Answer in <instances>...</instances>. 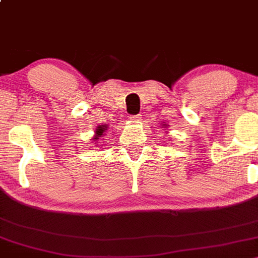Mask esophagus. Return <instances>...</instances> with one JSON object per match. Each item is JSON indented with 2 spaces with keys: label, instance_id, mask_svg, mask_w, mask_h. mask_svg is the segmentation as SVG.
<instances>
[{
  "label": "esophagus",
  "instance_id": "esophagus-1",
  "mask_svg": "<svg viewBox=\"0 0 258 258\" xmlns=\"http://www.w3.org/2000/svg\"><path fill=\"white\" fill-rule=\"evenodd\" d=\"M141 116H142V115H134V116H131V120L134 121V122H140L141 118H142V117H141Z\"/></svg>",
  "mask_w": 258,
  "mask_h": 258
}]
</instances>
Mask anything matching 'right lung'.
<instances>
[{
  "label": "right lung",
  "mask_w": 258,
  "mask_h": 258,
  "mask_svg": "<svg viewBox=\"0 0 258 258\" xmlns=\"http://www.w3.org/2000/svg\"><path fill=\"white\" fill-rule=\"evenodd\" d=\"M106 130H107V123H105V124H100V126H97V128H96V135H95V137H94V141H97L99 140L100 137L102 136V135L105 134V132H106Z\"/></svg>",
  "instance_id": "obj_1"
}]
</instances>
